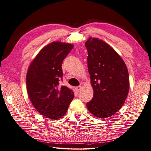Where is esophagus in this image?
I'll return each mask as SVG.
<instances>
[{"mask_svg":"<svg viewBox=\"0 0 151 151\" xmlns=\"http://www.w3.org/2000/svg\"><path fill=\"white\" fill-rule=\"evenodd\" d=\"M75 89H76V91H77V93H79V92H80V91H81L82 87L81 86H77V87H76V88H75Z\"/></svg>","mask_w":151,"mask_h":151,"instance_id":"obj_1","label":"esophagus"}]
</instances>
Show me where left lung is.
Segmentation results:
<instances>
[{
  "instance_id": "left-lung-1",
  "label": "left lung",
  "mask_w": 151,
  "mask_h": 151,
  "mask_svg": "<svg viewBox=\"0 0 151 151\" xmlns=\"http://www.w3.org/2000/svg\"><path fill=\"white\" fill-rule=\"evenodd\" d=\"M85 46L94 91L93 99L86 106L95 116L106 118L116 113L125 101L130 87L129 72L119 55L103 40L90 37Z\"/></svg>"
}]
</instances>
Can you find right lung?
I'll use <instances>...</instances> for the list:
<instances>
[{"mask_svg": "<svg viewBox=\"0 0 151 151\" xmlns=\"http://www.w3.org/2000/svg\"><path fill=\"white\" fill-rule=\"evenodd\" d=\"M74 46L54 42L40 50L29 65L26 75L27 91L33 106L52 120L64 116L74 97L73 91L60 86L62 64Z\"/></svg>", "mask_w": 151, "mask_h": 151, "instance_id": "right-lung-1", "label": "right lung"}]
</instances>
